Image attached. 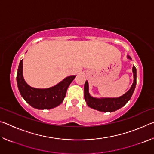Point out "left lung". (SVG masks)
<instances>
[{
  "label": "left lung",
  "instance_id": "1",
  "mask_svg": "<svg viewBox=\"0 0 154 154\" xmlns=\"http://www.w3.org/2000/svg\"><path fill=\"white\" fill-rule=\"evenodd\" d=\"M127 58L132 60L129 56H127ZM132 72L134 75V82L131 88L126 93L118 98H98L92 97L89 93V85L86 81L84 85V98L88 106L102 112H113L124 106L131 98L136 87L137 69L134 66L132 67Z\"/></svg>",
  "mask_w": 154,
  "mask_h": 154
}]
</instances>
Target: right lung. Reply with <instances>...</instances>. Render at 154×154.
<instances>
[{
  "label": "right lung",
  "instance_id": "obj_1",
  "mask_svg": "<svg viewBox=\"0 0 154 154\" xmlns=\"http://www.w3.org/2000/svg\"><path fill=\"white\" fill-rule=\"evenodd\" d=\"M23 60L20 61L17 73V87L21 96L32 107L37 109H51L63 102L69 85L75 75L67 77L54 86L38 89L28 85L23 77Z\"/></svg>",
  "mask_w": 154,
  "mask_h": 154
}]
</instances>
